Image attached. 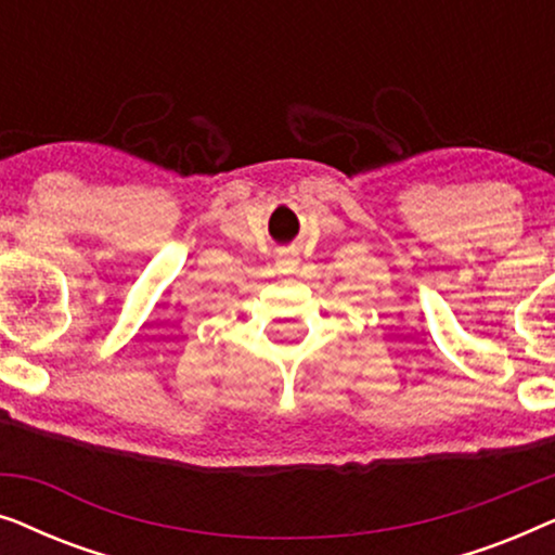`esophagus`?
Masks as SVG:
<instances>
[{
	"label": "esophagus",
	"mask_w": 555,
	"mask_h": 555,
	"mask_svg": "<svg viewBox=\"0 0 555 555\" xmlns=\"http://www.w3.org/2000/svg\"><path fill=\"white\" fill-rule=\"evenodd\" d=\"M295 268H298V257H295V255H285V257H280V260H278L280 272H293Z\"/></svg>",
	"instance_id": "34e87169"
}]
</instances>
